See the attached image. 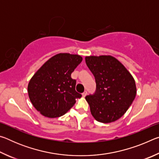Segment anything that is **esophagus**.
I'll use <instances>...</instances> for the list:
<instances>
[{"instance_id": "1", "label": "esophagus", "mask_w": 159, "mask_h": 159, "mask_svg": "<svg viewBox=\"0 0 159 159\" xmlns=\"http://www.w3.org/2000/svg\"><path fill=\"white\" fill-rule=\"evenodd\" d=\"M87 94H88V93H87V91H85V92H83V93H82V96L83 97V98H85V97L87 95Z\"/></svg>"}]
</instances>
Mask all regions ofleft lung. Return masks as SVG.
Here are the masks:
<instances>
[{
	"label": "left lung",
	"instance_id": "8db88e82",
	"mask_svg": "<svg viewBox=\"0 0 159 159\" xmlns=\"http://www.w3.org/2000/svg\"><path fill=\"white\" fill-rule=\"evenodd\" d=\"M85 62L94 75L96 90L85 97L98 121L109 123L123 116L136 96L135 81L128 69L110 55L88 56Z\"/></svg>",
	"mask_w": 159,
	"mask_h": 159
}]
</instances>
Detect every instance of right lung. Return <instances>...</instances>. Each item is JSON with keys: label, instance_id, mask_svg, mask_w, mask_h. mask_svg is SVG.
Segmentation results:
<instances>
[{"label": "right lung", "instance_id": "add662e5", "mask_svg": "<svg viewBox=\"0 0 159 159\" xmlns=\"http://www.w3.org/2000/svg\"><path fill=\"white\" fill-rule=\"evenodd\" d=\"M79 55L60 53L49 59L35 73L28 85L30 101L48 118L61 116L81 98L75 90L76 80L71 74L81 62Z\"/></svg>", "mask_w": 159, "mask_h": 159}]
</instances>
